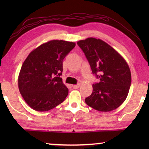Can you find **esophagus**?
<instances>
[{
    "instance_id": "1",
    "label": "esophagus",
    "mask_w": 149,
    "mask_h": 149,
    "mask_svg": "<svg viewBox=\"0 0 149 149\" xmlns=\"http://www.w3.org/2000/svg\"><path fill=\"white\" fill-rule=\"evenodd\" d=\"M73 88H74V89H78V88H79V85L78 84V85H73Z\"/></svg>"
}]
</instances>
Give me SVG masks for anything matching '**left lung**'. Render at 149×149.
Here are the masks:
<instances>
[{"instance_id":"1","label":"left lung","mask_w":149,"mask_h":149,"mask_svg":"<svg viewBox=\"0 0 149 149\" xmlns=\"http://www.w3.org/2000/svg\"><path fill=\"white\" fill-rule=\"evenodd\" d=\"M77 45L89 62L92 72L100 81L93 85V93L85 102L100 112L116 109L125 101L132 77L125 60L114 49L99 39L89 37Z\"/></svg>"}]
</instances>
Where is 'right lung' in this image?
<instances>
[{
    "label": "right lung",
    "instance_id": "add662e5",
    "mask_svg": "<svg viewBox=\"0 0 149 149\" xmlns=\"http://www.w3.org/2000/svg\"><path fill=\"white\" fill-rule=\"evenodd\" d=\"M75 43L52 40L33 50L22 65L19 92L29 107L38 112L52 109L64 101L68 89L60 77L62 62Z\"/></svg>",
    "mask_w": 149,
    "mask_h": 149
}]
</instances>
